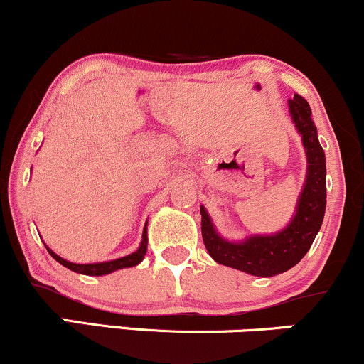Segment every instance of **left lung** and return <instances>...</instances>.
I'll return each instance as SVG.
<instances>
[{
  "label": "left lung",
  "instance_id": "1",
  "mask_svg": "<svg viewBox=\"0 0 364 364\" xmlns=\"http://www.w3.org/2000/svg\"><path fill=\"white\" fill-rule=\"evenodd\" d=\"M287 106L306 154V176L289 224L272 235H250L241 241H229L217 232L207 208L200 205L202 236L208 255L220 265L257 277L287 272L301 260L318 235L327 205L325 152L311 119L310 104L296 94Z\"/></svg>",
  "mask_w": 364,
  "mask_h": 364
}]
</instances>
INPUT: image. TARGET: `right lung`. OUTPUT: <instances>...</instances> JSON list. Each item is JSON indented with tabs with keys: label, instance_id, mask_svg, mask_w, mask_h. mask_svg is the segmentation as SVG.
Returning a JSON list of instances; mask_svg holds the SVG:
<instances>
[{
	"label": "right lung",
	"instance_id": "add662e5",
	"mask_svg": "<svg viewBox=\"0 0 364 364\" xmlns=\"http://www.w3.org/2000/svg\"><path fill=\"white\" fill-rule=\"evenodd\" d=\"M147 243H149L147 224H145L144 232H141V241H140L139 248H136L133 253L127 255V257L116 258V260L97 262V263H73V262L65 260V258H61L60 255L54 253L53 250L49 248V246L46 245V243H44V246H46V248H48L49 255H51L54 260L60 262L63 267H66V269L73 270V272L83 274V275H107V274H111V272H116V270H119V269H128V267L139 265V263L144 260L145 253H147Z\"/></svg>",
	"mask_w": 364,
	"mask_h": 364
}]
</instances>
